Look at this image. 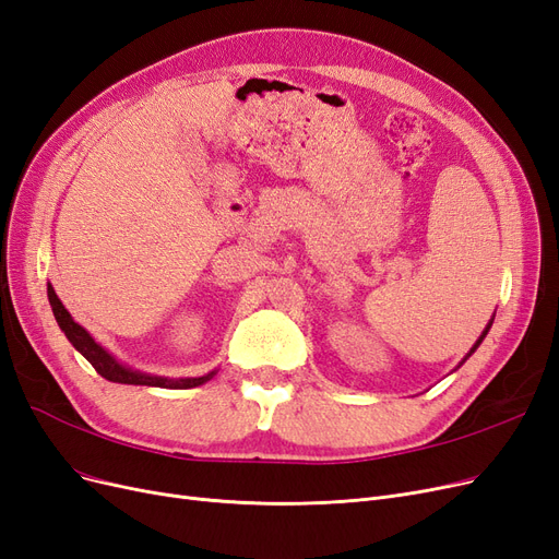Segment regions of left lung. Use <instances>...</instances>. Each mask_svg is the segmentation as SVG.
<instances>
[{"label":"left lung","mask_w":559,"mask_h":559,"mask_svg":"<svg viewBox=\"0 0 559 559\" xmlns=\"http://www.w3.org/2000/svg\"><path fill=\"white\" fill-rule=\"evenodd\" d=\"M490 325H492V319H490V323H488V325H486V331H484V333H480V337H478V340H476V344H474V346H472V352H469V354H467V356H465V360H467V358H469V356H472V354H474V352H476V349H478V344H480V342H484V337H486V335H488V331H490ZM465 360H463V362H465Z\"/></svg>","instance_id":"8db88e82"}]
</instances>
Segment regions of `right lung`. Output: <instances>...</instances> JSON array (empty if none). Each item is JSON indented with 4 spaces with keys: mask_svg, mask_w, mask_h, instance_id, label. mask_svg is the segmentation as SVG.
I'll use <instances>...</instances> for the list:
<instances>
[{
    "mask_svg": "<svg viewBox=\"0 0 559 559\" xmlns=\"http://www.w3.org/2000/svg\"><path fill=\"white\" fill-rule=\"evenodd\" d=\"M48 300L52 307V314L57 319V325H60L67 340L75 346V352H81L90 362L92 368L99 372L104 379L115 381V383H131V386H157V389H194L201 386V383L210 381L217 370L207 372L203 377H185V379H168V377H157V374H145L139 370H131L127 365H120L115 360L99 342H94V337L83 329L81 323H75L71 314L67 312V307L62 300L57 298L55 288L48 284Z\"/></svg>",
    "mask_w": 559,
    "mask_h": 559,
    "instance_id": "obj_1",
    "label": "right lung"
}]
</instances>
